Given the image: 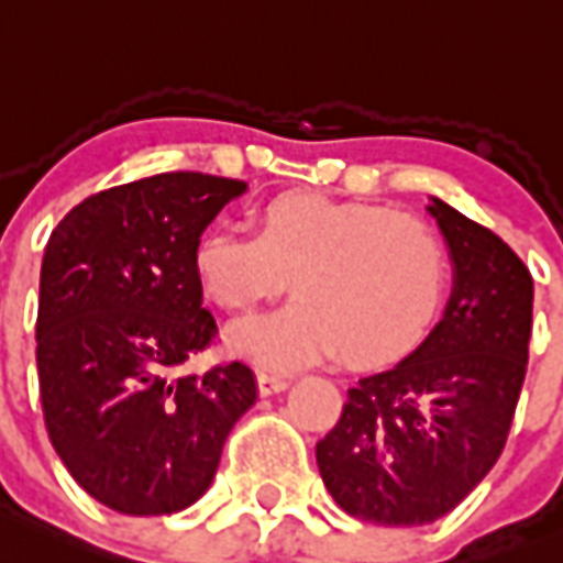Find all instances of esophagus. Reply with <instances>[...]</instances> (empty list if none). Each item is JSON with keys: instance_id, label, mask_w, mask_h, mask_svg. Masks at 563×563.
<instances>
[{"instance_id": "esophagus-1", "label": "esophagus", "mask_w": 563, "mask_h": 563, "mask_svg": "<svg viewBox=\"0 0 563 563\" xmlns=\"http://www.w3.org/2000/svg\"><path fill=\"white\" fill-rule=\"evenodd\" d=\"M287 385H290V376H285V373H269V369H261L258 373V387L264 396L278 394V390H285Z\"/></svg>"}]
</instances>
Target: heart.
I'll return each mask as SVG.
<instances>
[{"instance_id": "1", "label": "heart", "mask_w": 563, "mask_h": 563, "mask_svg": "<svg viewBox=\"0 0 563 563\" xmlns=\"http://www.w3.org/2000/svg\"><path fill=\"white\" fill-rule=\"evenodd\" d=\"M194 273L213 302L246 313L290 290L299 302L234 331V350L285 367L341 350L369 364L411 350L446 294L438 234L411 213L322 194H278L255 234L225 225L196 241Z\"/></svg>"}]
</instances>
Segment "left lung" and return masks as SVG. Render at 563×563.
<instances>
[{"mask_svg": "<svg viewBox=\"0 0 563 563\" xmlns=\"http://www.w3.org/2000/svg\"><path fill=\"white\" fill-rule=\"evenodd\" d=\"M455 264L443 320L420 350L358 378L317 443L343 511L378 526L440 520L503 455L529 364L534 285L503 238L434 199Z\"/></svg>", "mask_w": 563, "mask_h": 563, "instance_id": "8db88e82", "label": "left lung"}]
</instances>
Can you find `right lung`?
<instances>
[{"instance_id": "right-lung-1", "label": "right lung", "mask_w": 563, "mask_h": 563, "mask_svg": "<svg viewBox=\"0 0 563 563\" xmlns=\"http://www.w3.org/2000/svg\"><path fill=\"white\" fill-rule=\"evenodd\" d=\"M243 190L238 178L158 173L87 196L49 234L34 325L43 422L69 476L120 514L194 505L258 399L243 361L181 369L220 334L196 241Z\"/></svg>"}]
</instances>
